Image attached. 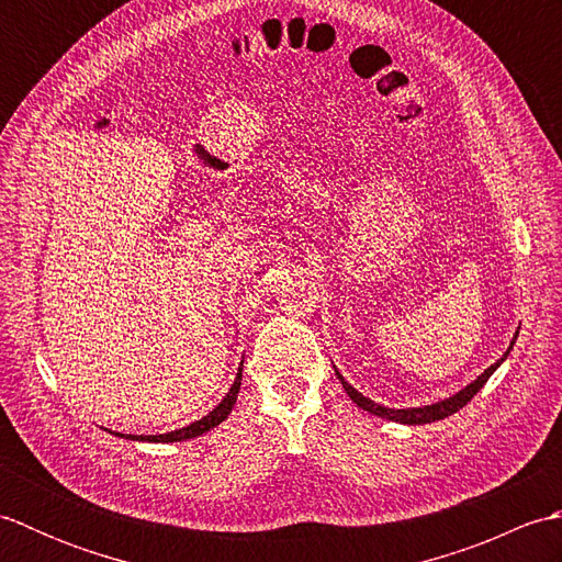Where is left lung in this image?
Wrapping results in <instances>:
<instances>
[{
    "label": "left lung",
    "mask_w": 562,
    "mask_h": 562,
    "mask_svg": "<svg viewBox=\"0 0 562 562\" xmlns=\"http://www.w3.org/2000/svg\"><path fill=\"white\" fill-rule=\"evenodd\" d=\"M517 336H519V333H515V338H512L507 352H505L503 357H499V360H497L495 364L487 367L479 379L471 381L469 386H463L459 393H453V396H449V398H445V401H437V403H429V405H420V408H386V405H379V403H374L372 398L362 396L360 391H357L355 386H350L348 381L342 379V374L338 372V369H336V374H338V379H340L342 389L348 391V396L352 398V403L360 405L362 411L372 413V415H376V417H384V420L401 423V425H427V423H435V420H445V417H449V415H453L457 411H461L463 405L469 403V401L475 396V393H479V391L485 386V381L495 374V369L507 360L509 350L515 348Z\"/></svg>",
    "instance_id": "left-lung-1"
}]
</instances>
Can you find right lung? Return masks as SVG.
Masks as SVG:
<instances>
[{
    "mask_svg": "<svg viewBox=\"0 0 562 562\" xmlns=\"http://www.w3.org/2000/svg\"><path fill=\"white\" fill-rule=\"evenodd\" d=\"M241 367H244V362H241ZM241 367H238L234 384H232L229 391H226V396L222 398V403L217 405V408H212L205 417H200V420L190 423L188 427L173 429V432H166V435H127V437L121 435V432H115V435L117 437H125V439H133V441H157V445H159V441H166V445H169V441H186V439H193V437H200V435L210 432V429H214L220 423H224L226 417H229L232 408H234L236 396H238V389H241Z\"/></svg>",
    "mask_w": 562,
    "mask_h": 562,
    "instance_id": "1",
    "label": "right lung"
}]
</instances>
